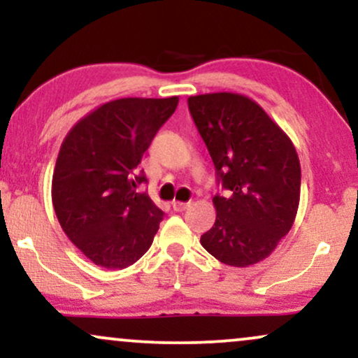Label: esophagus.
<instances>
[{
	"label": "esophagus",
	"instance_id": "esophagus-1",
	"mask_svg": "<svg viewBox=\"0 0 358 358\" xmlns=\"http://www.w3.org/2000/svg\"><path fill=\"white\" fill-rule=\"evenodd\" d=\"M171 207H173L175 212H183L190 207V202H173L171 203Z\"/></svg>",
	"mask_w": 358,
	"mask_h": 358
}]
</instances>
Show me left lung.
I'll return each instance as SVG.
<instances>
[{
	"label": "left lung",
	"instance_id": "1",
	"mask_svg": "<svg viewBox=\"0 0 358 358\" xmlns=\"http://www.w3.org/2000/svg\"><path fill=\"white\" fill-rule=\"evenodd\" d=\"M188 109L225 196L200 244L220 262L248 268L271 256L293 227L301 166L293 141L256 101L234 92L188 97Z\"/></svg>",
	"mask_w": 358,
	"mask_h": 358
}]
</instances>
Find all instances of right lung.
<instances>
[{
  "label": "right lung",
  "instance_id": "add662e5",
  "mask_svg": "<svg viewBox=\"0 0 358 358\" xmlns=\"http://www.w3.org/2000/svg\"><path fill=\"white\" fill-rule=\"evenodd\" d=\"M178 96L124 97L90 110L65 136L52 178L62 229L96 266L124 269L151 248L163 212L134 175Z\"/></svg>",
  "mask_w": 358,
  "mask_h": 358
}]
</instances>
